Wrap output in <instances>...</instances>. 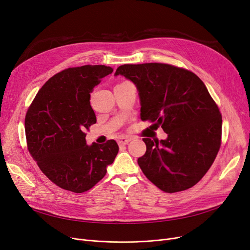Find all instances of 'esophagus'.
<instances>
[{"mask_svg":"<svg viewBox=\"0 0 250 250\" xmlns=\"http://www.w3.org/2000/svg\"><path fill=\"white\" fill-rule=\"evenodd\" d=\"M130 141H131V138H126V137H119L117 139V143L119 145H125Z\"/></svg>","mask_w":250,"mask_h":250,"instance_id":"34e87169","label":"esophagus"}]
</instances>
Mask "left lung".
I'll use <instances>...</instances> for the list:
<instances>
[{
    "mask_svg": "<svg viewBox=\"0 0 250 250\" xmlns=\"http://www.w3.org/2000/svg\"><path fill=\"white\" fill-rule=\"evenodd\" d=\"M115 75L133 81L141 101V119L161 125L166 140L143 138L142 172L166 192L197 184L213 164L221 144L218 106L195 73L169 63L119 66Z\"/></svg>",
    "mask_w": 250,
    "mask_h": 250,
    "instance_id": "obj_1",
    "label": "left lung"
}]
</instances>
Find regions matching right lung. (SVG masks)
<instances>
[{"label":"right lung","instance_id":"obj_1","mask_svg":"<svg viewBox=\"0 0 250 250\" xmlns=\"http://www.w3.org/2000/svg\"><path fill=\"white\" fill-rule=\"evenodd\" d=\"M113 72L104 64H85L55 74L37 92L24 119L27 150L43 174L55 186L84 192L103 178L114 162L118 145L85 141L97 119L90 92Z\"/></svg>","mask_w":250,"mask_h":250}]
</instances>
